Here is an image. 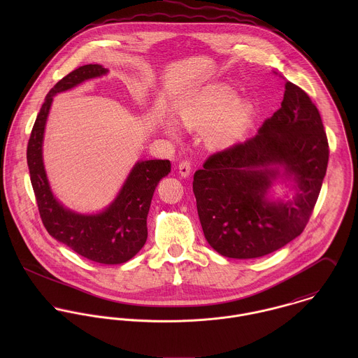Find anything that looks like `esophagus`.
I'll return each instance as SVG.
<instances>
[{"label": "esophagus", "instance_id": "1", "mask_svg": "<svg viewBox=\"0 0 358 358\" xmlns=\"http://www.w3.org/2000/svg\"><path fill=\"white\" fill-rule=\"evenodd\" d=\"M179 173L183 176V178H187L190 173H192V168H193V164L189 161V159H183L182 162H179Z\"/></svg>", "mask_w": 358, "mask_h": 358}]
</instances>
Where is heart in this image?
I'll list each match as a JSON object with an SVG mask.
<instances>
[{"instance_id": "b5f03b06", "label": "heart", "mask_w": 358, "mask_h": 358, "mask_svg": "<svg viewBox=\"0 0 358 358\" xmlns=\"http://www.w3.org/2000/svg\"><path fill=\"white\" fill-rule=\"evenodd\" d=\"M236 98L237 92L229 85H208L180 103L176 117L186 129H203L209 149L222 150L241 138L255 114L252 102ZM165 127L171 135L176 134L173 124L166 122Z\"/></svg>"}]
</instances>
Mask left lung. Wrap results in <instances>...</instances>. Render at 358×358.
Returning a JSON list of instances; mask_svg holds the SVG:
<instances>
[{
	"label": "left lung",
	"instance_id": "8db88e82",
	"mask_svg": "<svg viewBox=\"0 0 358 358\" xmlns=\"http://www.w3.org/2000/svg\"><path fill=\"white\" fill-rule=\"evenodd\" d=\"M329 146L321 115L306 92L287 81L281 107L257 135L206 158L193 192L209 245L220 255L252 259L302 234L327 172ZM282 164L299 192L287 203L266 192Z\"/></svg>",
	"mask_w": 358,
	"mask_h": 358
}]
</instances>
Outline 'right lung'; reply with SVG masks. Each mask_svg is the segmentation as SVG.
Wrapping results in <instances>:
<instances>
[{"instance_id":"right-lung-1","label":"right lung","mask_w":358,"mask_h":358,"mask_svg":"<svg viewBox=\"0 0 358 358\" xmlns=\"http://www.w3.org/2000/svg\"><path fill=\"white\" fill-rule=\"evenodd\" d=\"M106 73L101 64H85L53 85L31 129L27 165L41 220L52 237L92 262L120 264L136 255L148 240V213L158 182L171 172L169 159L138 162L114 203L98 215L74 213L59 204L43 164L44 128L53 95Z\"/></svg>"}]
</instances>
